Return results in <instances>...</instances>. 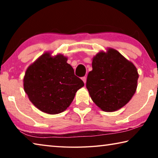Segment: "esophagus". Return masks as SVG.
I'll return each mask as SVG.
<instances>
[{
  "instance_id": "34e87169",
  "label": "esophagus",
  "mask_w": 158,
  "mask_h": 158,
  "mask_svg": "<svg viewBox=\"0 0 158 158\" xmlns=\"http://www.w3.org/2000/svg\"><path fill=\"white\" fill-rule=\"evenodd\" d=\"M82 80H83V81H84V84H85V83H86V77H82Z\"/></svg>"
}]
</instances>
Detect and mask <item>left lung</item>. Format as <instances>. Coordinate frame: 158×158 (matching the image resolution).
I'll return each instance as SVG.
<instances>
[{"label": "left lung", "mask_w": 158, "mask_h": 158, "mask_svg": "<svg viewBox=\"0 0 158 158\" xmlns=\"http://www.w3.org/2000/svg\"><path fill=\"white\" fill-rule=\"evenodd\" d=\"M93 70L88 74L86 88L98 107L106 112L116 111L130 100L137 86L136 67L118 51L108 49L93 58Z\"/></svg>", "instance_id": "8db88e82"}]
</instances>
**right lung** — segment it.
Returning a JSON list of instances; mask_svg holds the SVG:
<instances>
[{
	"label": "right lung",
	"instance_id": "obj_1",
	"mask_svg": "<svg viewBox=\"0 0 158 158\" xmlns=\"http://www.w3.org/2000/svg\"><path fill=\"white\" fill-rule=\"evenodd\" d=\"M67 60L61 54L52 57L45 53L26 72L25 92L31 102L44 113L57 114L65 111L77 90L84 85Z\"/></svg>",
	"mask_w": 158,
	"mask_h": 158
}]
</instances>
